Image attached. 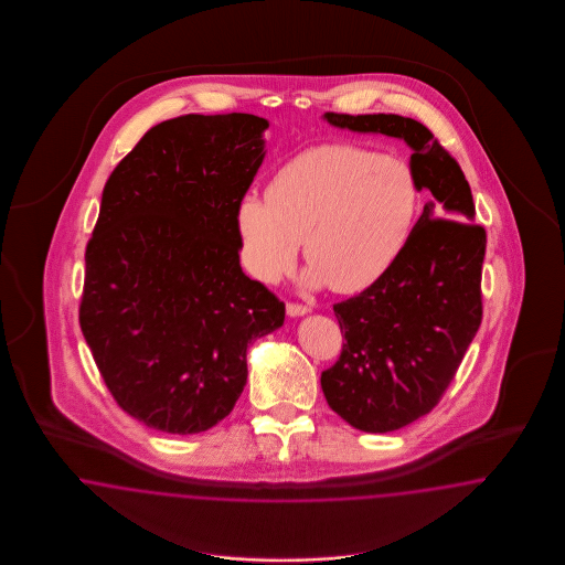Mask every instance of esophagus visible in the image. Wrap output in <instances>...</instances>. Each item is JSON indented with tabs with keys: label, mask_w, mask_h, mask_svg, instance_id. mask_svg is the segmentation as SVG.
Returning a JSON list of instances; mask_svg holds the SVG:
<instances>
[{
	"label": "esophagus",
	"mask_w": 565,
	"mask_h": 565,
	"mask_svg": "<svg viewBox=\"0 0 565 565\" xmlns=\"http://www.w3.org/2000/svg\"><path fill=\"white\" fill-rule=\"evenodd\" d=\"M307 312H310V307H308V305L288 302V315H290V317H302V315H307Z\"/></svg>",
	"instance_id": "34e87169"
}]
</instances>
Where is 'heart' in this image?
<instances>
[{
  "label": "heart",
  "mask_w": 565,
  "mask_h": 565,
  "mask_svg": "<svg viewBox=\"0 0 565 565\" xmlns=\"http://www.w3.org/2000/svg\"><path fill=\"white\" fill-rule=\"evenodd\" d=\"M420 211V182L397 154L327 142L275 171L265 201L236 211L242 265L263 284L290 271L305 242L308 281L340 294L375 286L394 269Z\"/></svg>",
  "instance_id": "b5f03b06"
}]
</instances>
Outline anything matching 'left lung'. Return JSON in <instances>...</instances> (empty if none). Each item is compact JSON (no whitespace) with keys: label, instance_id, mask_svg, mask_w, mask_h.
Returning a JSON list of instances; mask_svg holds the SVG:
<instances>
[{"label":"left lung","instance_id":"1","mask_svg":"<svg viewBox=\"0 0 565 565\" xmlns=\"http://www.w3.org/2000/svg\"><path fill=\"white\" fill-rule=\"evenodd\" d=\"M354 132L404 138L420 190H430L411 242L375 286L333 305L342 354L321 373L331 411L364 433H390L433 411L482 321L487 232L458 161L425 124L395 114H333Z\"/></svg>","mask_w":565,"mask_h":565}]
</instances>
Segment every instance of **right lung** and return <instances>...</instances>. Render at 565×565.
<instances>
[{
  "instance_id": "add662e5",
  "label": "right lung",
  "mask_w": 565,
  "mask_h": 565,
  "mask_svg": "<svg viewBox=\"0 0 565 565\" xmlns=\"http://www.w3.org/2000/svg\"><path fill=\"white\" fill-rule=\"evenodd\" d=\"M267 128L250 114L161 121L103 189L78 321L109 394L149 428L215 427L246 385L248 343L284 326L238 255Z\"/></svg>"
}]
</instances>
